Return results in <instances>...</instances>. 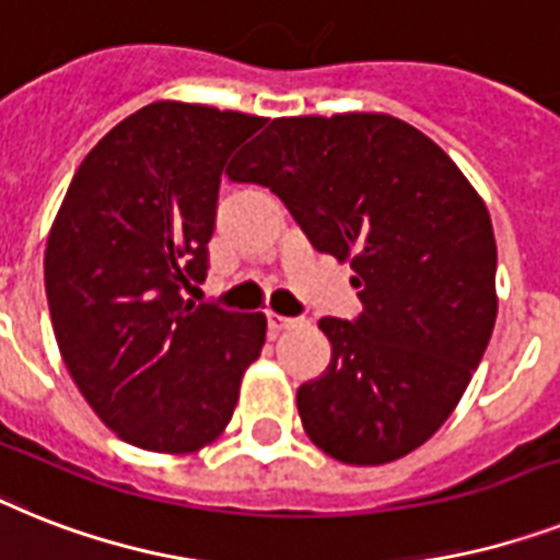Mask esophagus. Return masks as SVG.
<instances>
[{"instance_id": "1", "label": "esophagus", "mask_w": 560, "mask_h": 560, "mask_svg": "<svg viewBox=\"0 0 560 560\" xmlns=\"http://www.w3.org/2000/svg\"><path fill=\"white\" fill-rule=\"evenodd\" d=\"M267 325H270L272 334H279V330H288V327L299 325V319H293V316H281V313H267Z\"/></svg>"}]
</instances>
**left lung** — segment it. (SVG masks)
Returning a JSON list of instances; mask_svg holds the SVG:
<instances>
[{
	"label": "left lung",
	"mask_w": 560,
	"mask_h": 560,
	"mask_svg": "<svg viewBox=\"0 0 560 560\" xmlns=\"http://www.w3.org/2000/svg\"><path fill=\"white\" fill-rule=\"evenodd\" d=\"M267 186L313 249L351 261L362 313L325 316L330 365L295 394L313 445L383 466L448 420L498 316L492 218L457 163L390 115L276 117L226 170Z\"/></svg>",
	"instance_id": "left-lung-1"
}]
</instances>
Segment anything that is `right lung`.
I'll return each instance as SVG.
<instances>
[{"mask_svg": "<svg viewBox=\"0 0 560 560\" xmlns=\"http://www.w3.org/2000/svg\"><path fill=\"white\" fill-rule=\"evenodd\" d=\"M265 117L161 100L85 154L45 247L68 374L126 443L189 454L226 429L265 313L186 302L201 284L221 172Z\"/></svg>", "mask_w": 560, "mask_h": 560, "instance_id": "obj_1", "label": "right lung"}]
</instances>
